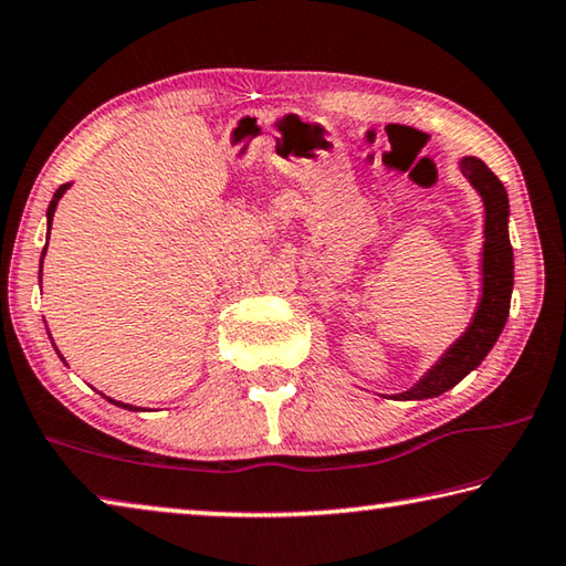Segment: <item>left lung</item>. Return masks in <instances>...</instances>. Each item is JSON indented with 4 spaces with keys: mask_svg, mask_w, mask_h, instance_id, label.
Segmentation results:
<instances>
[{
    "mask_svg": "<svg viewBox=\"0 0 566 566\" xmlns=\"http://www.w3.org/2000/svg\"><path fill=\"white\" fill-rule=\"evenodd\" d=\"M462 175L472 181L484 199V254H482V300L469 329L459 337L432 369L399 399H427L452 389L469 371L479 367L486 352L494 347L510 317V300L514 286V256L506 232L510 199L500 177L476 157L462 159Z\"/></svg>",
    "mask_w": 566,
    "mask_h": 566,
    "instance_id": "left-lung-1",
    "label": "left lung"
}]
</instances>
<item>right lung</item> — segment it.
<instances>
[{
  "instance_id": "right-lung-1",
  "label": "right lung",
  "mask_w": 566,
  "mask_h": 566,
  "mask_svg": "<svg viewBox=\"0 0 566 566\" xmlns=\"http://www.w3.org/2000/svg\"><path fill=\"white\" fill-rule=\"evenodd\" d=\"M70 189V185H62L60 189L54 191V197H52V202H50V209H46V219H50V229H52V217H54V209H56V202H60L62 199V195L64 191ZM44 254H46V247H44V252H42V260H44ZM40 274H42V270H40ZM109 399V397H107ZM112 405H117V407H124V409H132V411H137V407H132V405H122V401H114V399H109Z\"/></svg>"
}]
</instances>
